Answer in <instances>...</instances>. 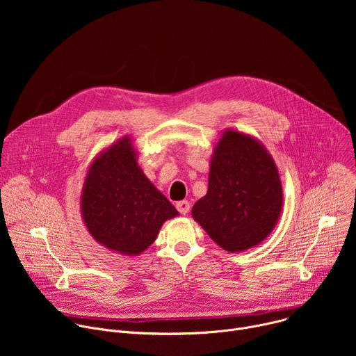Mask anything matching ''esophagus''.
<instances>
[{"label":"esophagus","mask_w":356,"mask_h":356,"mask_svg":"<svg viewBox=\"0 0 356 356\" xmlns=\"http://www.w3.org/2000/svg\"><path fill=\"white\" fill-rule=\"evenodd\" d=\"M176 209L179 210V213H180V214L186 216V214L190 211V202H188V201H186V200L179 201L177 204H176Z\"/></svg>","instance_id":"obj_1"}]
</instances>
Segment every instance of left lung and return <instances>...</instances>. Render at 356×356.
Returning <instances> with one entry per match:
<instances>
[{"instance_id": "8db88e82", "label": "left lung", "mask_w": 356, "mask_h": 356, "mask_svg": "<svg viewBox=\"0 0 356 356\" xmlns=\"http://www.w3.org/2000/svg\"><path fill=\"white\" fill-rule=\"evenodd\" d=\"M282 209V181L269 150L255 136L225 129L213 150L207 194L193 206V220L234 253L264 242Z\"/></svg>"}]
</instances>
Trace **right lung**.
I'll list each match as a JSON object with an SVG mask.
<instances>
[{"instance_id": "obj_1", "label": "right lung", "mask_w": 356, "mask_h": 356, "mask_svg": "<svg viewBox=\"0 0 356 356\" xmlns=\"http://www.w3.org/2000/svg\"><path fill=\"white\" fill-rule=\"evenodd\" d=\"M80 211L94 241L125 257L146 250L165 221L179 216L138 165L129 135L101 150L90 163Z\"/></svg>"}]
</instances>
